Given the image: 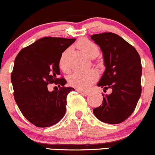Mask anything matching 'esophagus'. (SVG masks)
<instances>
[{"label": "esophagus", "mask_w": 155, "mask_h": 155, "mask_svg": "<svg viewBox=\"0 0 155 155\" xmlns=\"http://www.w3.org/2000/svg\"><path fill=\"white\" fill-rule=\"evenodd\" d=\"M76 90H77V91L79 92V93L82 94V95H88L89 94H90V92H87V91H83V90H78V89H76Z\"/></svg>", "instance_id": "obj_1"}]
</instances>
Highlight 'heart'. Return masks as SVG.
Masks as SVG:
<instances>
[{
	"instance_id": "heart-1",
	"label": "heart",
	"mask_w": 155,
	"mask_h": 155,
	"mask_svg": "<svg viewBox=\"0 0 155 155\" xmlns=\"http://www.w3.org/2000/svg\"><path fill=\"white\" fill-rule=\"evenodd\" d=\"M76 47L83 51L90 58H94L99 54L98 47L93 42L87 39H81L76 43ZM71 49H67L63 51L59 60L60 68L64 72H68L69 70L68 58ZM98 74L94 69L87 71H76L72 73L68 76L69 84L78 90H88L94 83L97 81Z\"/></svg>"
}]
</instances>
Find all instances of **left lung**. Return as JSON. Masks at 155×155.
<instances>
[{"mask_svg":"<svg viewBox=\"0 0 155 155\" xmlns=\"http://www.w3.org/2000/svg\"><path fill=\"white\" fill-rule=\"evenodd\" d=\"M101 48L106 70L97 86L104 91L111 88L110 95H103V103L93 109L101 122L119 124L134 111L141 94L142 67L136 49L120 35L103 33L91 35Z\"/></svg>","mask_w":155,"mask_h":155,"instance_id":"1","label":"left lung"}]
</instances>
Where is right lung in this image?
<instances>
[{
	"label": "right lung",
	"mask_w": 155,
	"mask_h": 155,
	"mask_svg": "<svg viewBox=\"0 0 155 155\" xmlns=\"http://www.w3.org/2000/svg\"><path fill=\"white\" fill-rule=\"evenodd\" d=\"M75 41L44 37L23 48L16 57L11 75L14 96L23 116L36 127H50L65 115L68 94L75 90L64 87L66 80L58 78L59 60ZM52 83L60 89L49 92L47 86Z\"/></svg>",
	"instance_id": "obj_1"
}]
</instances>
